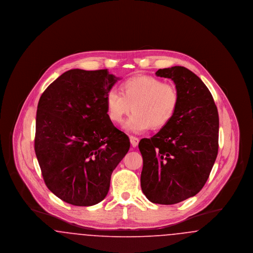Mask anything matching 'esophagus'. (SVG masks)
Returning <instances> with one entry per match:
<instances>
[{
  "label": "esophagus",
  "mask_w": 253,
  "mask_h": 253,
  "mask_svg": "<svg viewBox=\"0 0 253 253\" xmlns=\"http://www.w3.org/2000/svg\"><path fill=\"white\" fill-rule=\"evenodd\" d=\"M130 142H131V144H132V147H136V146L138 145L139 139H138L137 137H135V136H132V135H131V136H130Z\"/></svg>",
  "instance_id": "obj_1"
}]
</instances>
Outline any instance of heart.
<instances>
[{
	"label": "heart",
	"instance_id": "heart-1",
	"mask_svg": "<svg viewBox=\"0 0 253 253\" xmlns=\"http://www.w3.org/2000/svg\"><path fill=\"white\" fill-rule=\"evenodd\" d=\"M121 91L110 90L106 95L109 119L121 124L132 112L124 124L128 132L139 133L168 125L179 105V93L174 85L163 84L150 76H136L124 81Z\"/></svg>",
	"mask_w": 253,
	"mask_h": 253
}]
</instances>
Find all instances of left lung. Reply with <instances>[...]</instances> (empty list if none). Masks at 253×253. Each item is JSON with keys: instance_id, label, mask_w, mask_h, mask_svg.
Wrapping results in <instances>:
<instances>
[{"instance_id": "obj_1", "label": "left lung", "mask_w": 253, "mask_h": 253, "mask_svg": "<svg viewBox=\"0 0 253 253\" xmlns=\"http://www.w3.org/2000/svg\"><path fill=\"white\" fill-rule=\"evenodd\" d=\"M156 75L173 81L179 105L168 125L138 144L140 184L151 202L176 204L199 193L210 176L218 154L219 117L210 90L191 70L172 66Z\"/></svg>"}]
</instances>
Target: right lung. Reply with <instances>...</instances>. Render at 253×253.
Returning <instances> with one entry per match:
<instances>
[{
    "instance_id": "right-lung-1",
    "label": "right lung",
    "mask_w": 253,
    "mask_h": 253,
    "mask_svg": "<svg viewBox=\"0 0 253 253\" xmlns=\"http://www.w3.org/2000/svg\"><path fill=\"white\" fill-rule=\"evenodd\" d=\"M120 78L107 69H72L38 103L35 153L49 190L74 206H93L108 193L113 170L130 149L109 119L106 95Z\"/></svg>"
}]
</instances>
